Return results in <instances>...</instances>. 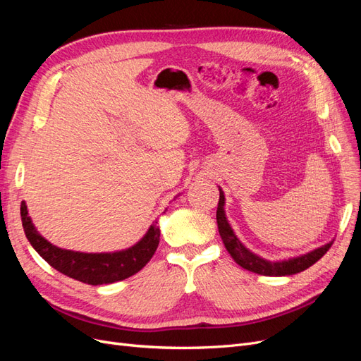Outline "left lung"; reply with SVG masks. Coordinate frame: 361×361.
Returning <instances> with one entry per match:
<instances>
[{
    "mask_svg": "<svg viewBox=\"0 0 361 361\" xmlns=\"http://www.w3.org/2000/svg\"><path fill=\"white\" fill-rule=\"evenodd\" d=\"M216 224H218V232H220L223 243L236 264L239 267H243L244 269L256 272V274H260V276L281 277V276L297 274V272H301L304 269H307L309 267H312L313 264H316V262H318L326 251L330 250L333 244V243H329L310 251L307 255L292 257L288 260L271 262L267 259H262L257 255L251 253L248 248L243 245V243L239 241L236 235L233 233L231 224L227 223L226 212H224V192L221 190H220V200H218V207H216Z\"/></svg>",
    "mask_w": 361,
    "mask_h": 361,
    "instance_id": "left-lung-1",
    "label": "left lung"
}]
</instances>
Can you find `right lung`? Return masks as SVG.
Here are the masks:
<instances>
[{"label":"right lung","instance_id":"right-lung-1","mask_svg":"<svg viewBox=\"0 0 361 361\" xmlns=\"http://www.w3.org/2000/svg\"><path fill=\"white\" fill-rule=\"evenodd\" d=\"M20 218L25 236L37 253L61 274L85 283V285H110L137 274L155 255L159 244V227L152 224L140 243L116 253H80L63 250L48 243L31 223L27 204H20Z\"/></svg>","mask_w":361,"mask_h":361}]
</instances>
